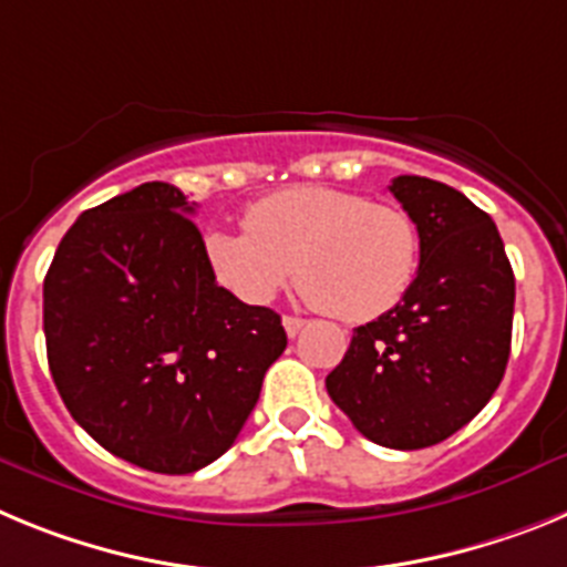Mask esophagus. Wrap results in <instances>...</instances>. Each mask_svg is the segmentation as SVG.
Here are the masks:
<instances>
[{"label":"esophagus","mask_w":567,"mask_h":567,"mask_svg":"<svg viewBox=\"0 0 567 567\" xmlns=\"http://www.w3.org/2000/svg\"><path fill=\"white\" fill-rule=\"evenodd\" d=\"M303 327H307V320L303 318H295V315H287V318H284V329H287L289 338H298Z\"/></svg>","instance_id":"obj_1"}]
</instances>
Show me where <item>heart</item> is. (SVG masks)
I'll use <instances>...</instances> for the list:
<instances>
[{"mask_svg":"<svg viewBox=\"0 0 567 567\" xmlns=\"http://www.w3.org/2000/svg\"><path fill=\"white\" fill-rule=\"evenodd\" d=\"M244 227L209 229L204 260L215 284L249 307L272 303L295 275L323 312L360 323L398 307L417 275L409 213L349 189H280L247 209Z\"/></svg>","mask_w":567,"mask_h":567,"instance_id":"1","label":"heart"}]
</instances>
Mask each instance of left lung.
<instances>
[{
    "mask_svg": "<svg viewBox=\"0 0 567 567\" xmlns=\"http://www.w3.org/2000/svg\"><path fill=\"white\" fill-rule=\"evenodd\" d=\"M392 195L420 235L398 307L358 327L327 392L363 437L414 452L483 412L511 354L514 272L491 215L449 184L398 175Z\"/></svg>",
    "mask_w": 567,
    "mask_h": 567,
    "instance_id": "8db88e82",
    "label": "left lung"
}]
</instances>
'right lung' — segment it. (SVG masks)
Here are the masks:
<instances>
[{"instance_id": "right-lung-1", "label": "right lung", "mask_w": 567, "mask_h": 567, "mask_svg": "<svg viewBox=\"0 0 567 567\" xmlns=\"http://www.w3.org/2000/svg\"><path fill=\"white\" fill-rule=\"evenodd\" d=\"M193 213L164 182L115 195L79 215L44 275L48 363L68 412L155 474L221 457L287 349L278 312L215 284Z\"/></svg>"}]
</instances>
